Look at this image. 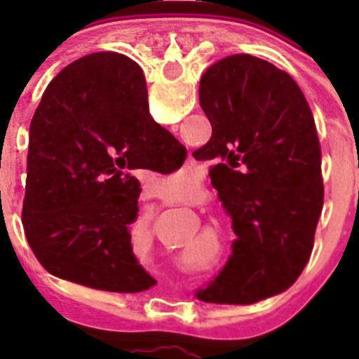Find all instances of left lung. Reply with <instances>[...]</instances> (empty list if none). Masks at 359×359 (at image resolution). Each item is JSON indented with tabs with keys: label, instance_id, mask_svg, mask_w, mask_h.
<instances>
[{
	"label": "left lung",
	"instance_id": "8db88e82",
	"mask_svg": "<svg viewBox=\"0 0 359 359\" xmlns=\"http://www.w3.org/2000/svg\"><path fill=\"white\" fill-rule=\"evenodd\" d=\"M199 104L212 138L196 154L214 163L212 185L239 239L223 271L198 297L259 302L293 286L313 252L323 208L315 116L290 73L246 53L205 72Z\"/></svg>",
	"mask_w": 359,
	"mask_h": 359
}]
</instances>
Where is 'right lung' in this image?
Returning <instances> with one entry per match:
<instances>
[{
    "mask_svg": "<svg viewBox=\"0 0 359 359\" xmlns=\"http://www.w3.org/2000/svg\"><path fill=\"white\" fill-rule=\"evenodd\" d=\"M147 84L129 57L97 52L57 73L30 122L23 228L46 271L91 290L140 293L129 224L135 172L180 142L145 115Z\"/></svg>",
    "mask_w": 359,
    "mask_h": 359,
    "instance_id": "obj_1",
    "label": "right lung"
}]
</instances>
